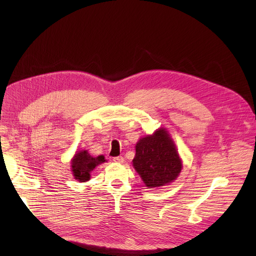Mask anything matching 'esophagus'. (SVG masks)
I'll return each instance as SVG.
<instances>
[{"label": "esophagus", "instance_id": "obj_1", "mask_svg": "<svg viewBox=\"0 0 256 256\" xmlns=\"http://www.w3.org/2000/svg\"><path fill=\"white\" fill-rule=\"evenodd\" d=\"M116 163H122L124 162V157L122 156H118V157H114L112 159Z\"/></svg>", "mask_w": 256, "mask_h": 256}]
</instances>
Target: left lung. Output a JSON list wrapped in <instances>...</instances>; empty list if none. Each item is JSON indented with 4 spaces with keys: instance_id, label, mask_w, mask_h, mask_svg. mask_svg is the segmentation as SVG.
<instances>
[{
    "instance_id": "1",
    "label": "left lung",
    "mask_w": 256,
    "mask_h": 256,
    "mask_svg": "<svg viewBox=\"0 0 256 256\" xmlns=\"http://www.w3.org/2000/svg\"><path fill=\"white\" fill-rule=\"evenodd\" d=\"M132 165L149 188L166 186L182 168L175 146L165 130H156L153 136L136 142Z\"/></svg>"
}]
</instances>
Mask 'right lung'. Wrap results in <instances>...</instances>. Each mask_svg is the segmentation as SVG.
Returning <instances> with one entry per match:
<instances>
[{
  "label": "right lung",
  "instance_id": "1",
  "mask_svg": "<svg viewBox=\"0 0 256 256\" xmlns=\"http://www.w3.org/2000/svg\"><path fill=\"white\" fill-rule=\"evenodd\" d=\"M105 162L103 156H98L96 158L89 155L85 151H81L75 155L72 161V171L75 178L80 182H85L90 179V172L99 164Z\"/></svg>",
  "mask_w": 256,
  "mask_h": 256
}]
</instances>
